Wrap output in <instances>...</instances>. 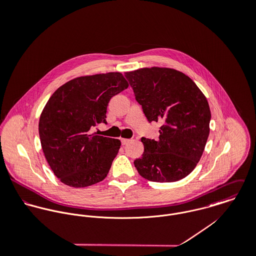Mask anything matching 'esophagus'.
<instances>
[{
    "label": "esophagus",
    "instance_id": "esophagus-1",
    "mask_svg": "<svg viewBox=\"0 0 256 256\" xmlns=\"http://www.w3.org/2000/svg\"><path fill=\"white\" fill-rule=\"evenodd\" d=\"M129 142H130V140H129V139H123V138L121 139V143H122V145H123V146L127 145Z\"/></svg>",
    "mask_w": 256,
    "mask_h": 256
}]
</instances>
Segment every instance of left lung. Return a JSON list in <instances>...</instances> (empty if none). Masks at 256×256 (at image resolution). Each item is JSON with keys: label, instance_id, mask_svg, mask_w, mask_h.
Here are the masks:
<instances>
[{"label": "left lung", "instance_id": "8db88e82", "mask_svg": "<svg viewBox=\"0 0 256 256\" xmlns=\"http://www.w3.org/2000/svg\"><path fill=\"white\" fill-rule=\"evenodd\" d=\"M135 98L150 122H162L158 139L142 138L144 152L134 160L139 174L154 182L187 176L204 152L210 133L207 98L185 74L170 68L125 73Z\"/></svg>", "mask_w": 256, "mask_h": 256}]
</instances>
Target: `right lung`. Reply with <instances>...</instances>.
I'll list each match as a JSON object with an SVG mask.
<instances>
[{
  "label": "right lung",
  "instance_id": "obj_1",
  "mask_svg": "<svg viewBox=\"0 0 256 256\" xmlns=\"http://www.w3.org/2000/svg\"><path fill=\"white\" fill-rule=\"evenodd\" d=\"M128 86L121 73L98 74L71 80L51 96L38 130L46 160L61 182L78 188L106 178L121 143L92 129L106 124L110 98Z\"/></svg>",
  "mask_w": 256,
  "mask_h": 256
}]
</instances>
